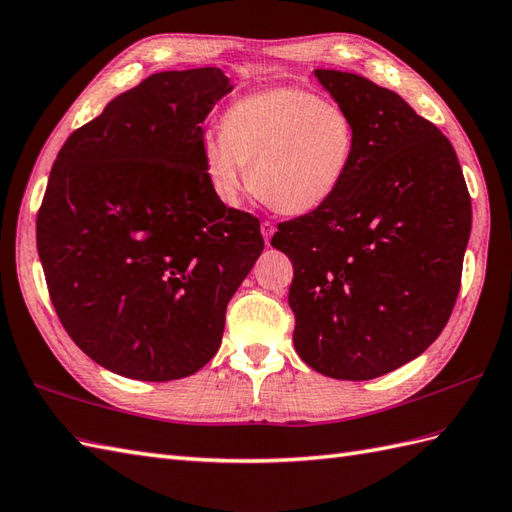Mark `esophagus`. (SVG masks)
I'll return each instance as SVG.
<instances>
[{"mask_svg":"<svg viewBox=\"0 0 512 512\" xmlns=\"http://www.w3.org/2000/svg\"><path fill=\"white\" fill-rule=\"evenodd\" d=\"M261 235H264V240H266V244H270V237H272V233H275V224L272 222H268V220H264L261 222Z\"/></svg>","mask_w":512,"mask_h":512,"instance_id":"esophagus-1","label":"esophagus"}]
</instances>
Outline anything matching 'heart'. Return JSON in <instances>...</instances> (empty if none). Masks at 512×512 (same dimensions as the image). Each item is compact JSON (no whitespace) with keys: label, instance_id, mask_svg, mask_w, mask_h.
<instances>
[{"label":"heart","instance_id":"1","mask_svg":"<svg viewBox=\"0 0 512 512\" xmlns=\"http://www.w3.org/2000/svg\"><path fill=\"white\" fill-rule=\"evenodd\" d=\"M358 126L338 102L303 87H272L227 106L220 135L202 144V165L222 202L237 205L248 189L283 216L327 207L351 174Z\"/></svg>","mask_w":512,"mask_h":512}]
</instances>
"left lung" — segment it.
Wrapping results in <instances>:
<instances>
[{
    "mask_svg": "<svg viewBox=\"0 0 512 512\" xmlns=\"http://www.w3.org/2000/svg\"><path fill=\"white\" fill-rule=\"evenodd\" d=\"M358 126L342 192L279 222L290 257L294 347L314 371L364 382L421 355L454 310L471 196L449 139L395 91L358 74L314 71Z\"/></svg>",
    "mask_w": 512,
    "mask_h": 512,
    "instance_id": "8db88e82",
    "label": "left lung"
}]
</instances>
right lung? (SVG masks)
I'll return each instance as SVG.
<instances>
[{
  "label": "right lung",
  "mask_w": 512,
  "mask_h": 512,
  "mask_svg": "<svg viewBox=\"0 0 512 512\" xmlns=\"http://www.w3.org/2000/svg\"><path fill=\"white\" fill-rule=\"evenodd\" d=\"M218 67L161 71L67 137L37 216L47 292L93 362L144 382L200 371L264 251L259 220L213 194L202 122Z\"/></svg>",
  "instance_id": "right-lung-1"
}]
</instances>
